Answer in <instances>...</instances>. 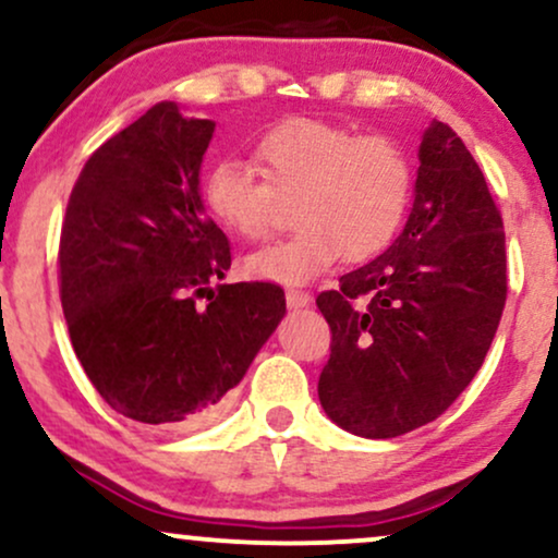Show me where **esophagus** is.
<instances>
[{
	"mask_svg": "<svg viewBox=\"0 0 558 558\" xmlns=\"http://www.w3.org/2000/svg\"><path fill=\"white\" fill-rule=\"evenodd\" d=\"M286 301H288V306H293V310H299V306L310 304L312 293H310V291H301V288H288V291H286Z\"/></svg>",
	"mask_w": 558,
	"mask_h": 558,
	"instance_id": "obj_1",
	"label": "esophagus"
}]
</instances>
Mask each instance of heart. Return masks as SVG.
Wrapping results in <instances>:
<instances>
[{
  "label": "heart",
  "mask_w": 558,
  "mask_h": 558,
  "mask_svg": "<svg viewBox=\"0 0 558 558\" xmlns=\"http://www.w3.org/2000/svg\"><path fill=\"white\" fill-rule=\"evenodd\" d=\"M254 162L222 157L202 178L207 213L246 241H259L293 202L299 228L246 259L254 278L296 286L338 259H367L386 248L409 213L414 170L407 151L383 133L291 118L254 144Z\"/></svg>",
  "instance_id": "heart-1"
}]
</instances>
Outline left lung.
<instances>
[{
    "instance_id": "8db88e82",
    "label": "left lung",
    "mask_w": 558,
    "mask_h": 558,
    "mask_svg": "<svg viewBox=\"0 0 558 558\" xmlns=\"http://www.w3.org/2000/svg\"><path fill=\"white\" fill-rule=\"evenodd\" d=\"M504 304L501 209L464 141L435 120L401 235L317 296L330 325L319 403L362 438L438 420L483 367Z\"/></svg>"
}]
</instances>
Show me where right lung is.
Here are the masks:
<instances>
[{
    "label": "right lung",
    "mask_w": 558,
    "mask_h": 558,
    "mask_svg": "<svg viewBox=\"0 0 558 558\" xmlns=\"http://www.w3.org/2000/svg\"><path fill=\"white\" fill-rule=\"evenodd\" d=\"M213 133V120L159 101L88 157L62 220L57 265L75 356L114 412L149 427L217 417L286 315L270 280L209 288L230 267L226 233L198 196Z\"/></svg>",
    "instance_id": "obj_1"
}]
</instances>
